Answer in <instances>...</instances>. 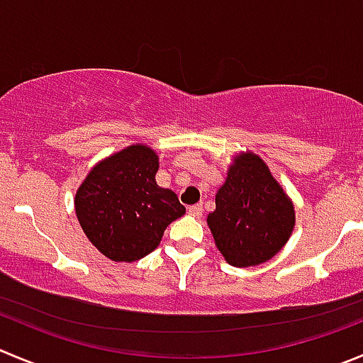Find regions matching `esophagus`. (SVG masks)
Wrapping results in <instances>:
<instances>
[{
    "instance_id": "obj_1",
    "label": "esophagus",
    "mask_w": 363,
    "mask_h": 363,
    "mask_svg": "<svg viewBox=\"0 0 363 363\" xmlns=\"http://www.w3.org/2000/svg\"><path fill=\"white\" fill-rule=\"evenodd\" d=\"M203 213V206L201 205H192L189 206V216L192 217H201Z\"/></svg>"
}]
</instances>
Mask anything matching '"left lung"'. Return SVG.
<instances>
[{"instance_id":"obj_1","label":"left lung","mask_w":363,"mask_h":363,"mask_svg":"<svg viewBox=\"0 0 363 363\" xmlns=\"http://www.w3.org/2000/svg\"><path fill=\"white\" fill-rule=\"evenodd\" d=\"M217 250L235 267L271 260L292 235L294 205L258 155L233 158L206 217Z\"/></svg>"}]
</instances>
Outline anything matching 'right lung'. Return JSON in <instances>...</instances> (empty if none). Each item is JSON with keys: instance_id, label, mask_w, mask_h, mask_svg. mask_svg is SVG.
Wrapping results in <instances>:
<instances>
[{"instance_id": "right-lung-1", "label": "right lung", "mask_w": 363, "mask_h": 363, "mask_svg": "<svg viewBox=\"0 0 363 363\" xmlns=\"http://www.w3.org/2000/svg\"><path fill=\"white\" fill-rule=\"evenodd\" d=\"M157 171L158 155L146 144H132L96 164L76 192L82 230L110 260L144 258L185 213L178 196L157 185Z\"/></svg>"}]
</instances>
